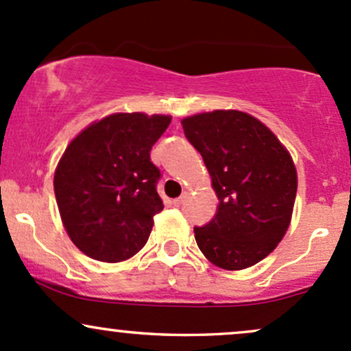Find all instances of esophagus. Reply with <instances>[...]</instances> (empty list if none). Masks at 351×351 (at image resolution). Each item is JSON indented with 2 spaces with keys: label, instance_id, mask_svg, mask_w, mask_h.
<instances>
[{
  "label": "esophagus",
  "instance_id": "esophagus-1",
  "mask_svg": "<svg viewBox=\"0 0 351 351\" xmlns=\"http://www.w3.org/2000/svg\"><path fill=\"white\" fill-rule=\"evenodd\" d=\"M185 198H186V193H183L182 197H178V198H175V200H173V205H175V206H180V205L183 204V200H185Z\"/></svg>",
  "mask_w": 351,
  "mask_h": 351
}]
</instances>
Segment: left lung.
Listing matches in <instances>:
<instances>
[{"label":"left lung","instance_id":"8db88e82","mask_svg":"<svg viewBox=\"0 0 351 351\" xmlns=\"http://www.w3.org/2000/svg\"><path fill=\"white\" fill-rule=\"evenodd\" d=\"M182 124L219 198L215 219L195 227L202 254L225 271L261 263L282 241L293 217L298 173L289 151L242 110L193 114Z\"/></svg>","mask_w":351,"mask_h":351}]
</instances>
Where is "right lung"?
Wrapping results in <instances>:
<instances>
[{"instance_id":"1","label":"right lung","mask_w":351,"mask_h":351,"mask_svg":"<svg viewBox=\"0 0 351 351\" xmlns=\"http://www.w3.org/2000/svg\"><path fill=\"white\" fill-rule=\"evenodd\" d=\"M171 116L116 112L94 121L65 147L53 176L62 223L90 259L123 263L139 252L163 210L160 169L149 151Z\"/></svg>"}]
</instances>
